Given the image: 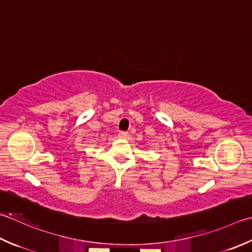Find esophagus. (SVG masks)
<instances>
[{"instance_id": "34e87169", "label": "esophagus", "mask_w": 252, "mask_h": 252, "mask_svg": "<svg viewBox=\"0 0 252 252\" xmlns=\"http://www.w3.org/2000/svg\"><path fill=\"white\" fill-rule=\"evenodd\" d=\"M119 137H120V139H127V137H129V133H127V132H120Z\"/></svg>"}]
</instances>
